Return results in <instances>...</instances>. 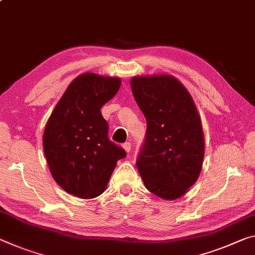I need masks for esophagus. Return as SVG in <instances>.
Instances as JSON below:
<instances>
[{
  "label": "esophagus",
  "mask_w": 255,
  "mask_h": 255,
  "mask_svg": "<svg viewBox=\"0 0 255 255\" xmlns=\"http://www.w3.org/2000/svg\"><path fill=\"white\" fill-rule=\"evenodd\" d=\"M123 147H124L125 151H126L127 153H129V152H130V149H131V144L129 143V142H126V143L123 145Z\"/></svg>",
  "instance_id": "esophagus-1"
}]
</instances>
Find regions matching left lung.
I'll list each match as a JSON object with an SVG mask.
<instances>
[{"instance_id":"obj_1","label":"left lung","mask_w":255,"mask_h":255,"mask_svg":"<svg viewBox=\"0 0 255 255\" xmlns=\"http://www.w3.org/2000/svg\"><path fill=\"white\" fill-rule=\"evenodd\" d=\"M146 119L137 169L145 187L164 200H177L195 184L204 157V135L191 94L170 75L137 76L130 82Z\"/></svg>"}]
</instances>
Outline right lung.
<instances>
[{"instance_id": "obj_1", "label": "right lung", "mask_w": 255, "mask_h": 255, "mask_svg": "<svg viewBox=\"0 0 255 255\" xmlns=\"http://www.w3.org/2000/svg\"><path fill=\"white\" fill-rule=\"evenodd\" d=\"M118 77L86 72L75 78L52 111L43 147L53 179L67 193L94 199L106 191L124 148L108 137L101 108L119 91Z\"/></svg>"}]
</instances>
